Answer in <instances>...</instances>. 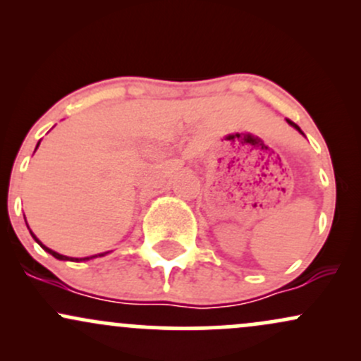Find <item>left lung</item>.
I'll use <instances>...</instances> for the list:
<instances>
[{
    "label": "left lung",
    "mask_w": 361,
    "mask_h": 361,
    "mask_svg": "<svg viewBox=\"0 0 361 361\" xmlns=\"http://www.w3.org/2000/svg\"><path fill=\"white\" fill-rule=\"evenodd\" d=\"M287 122H288V123H290V126H292L293 128H297V130H299V132H300V134H304V132H302V130H300V127H299V126H297V123H293V122H292V120H288V118H287Z\"/></svg>",
    "instance_id": "1"
}]
</instances>
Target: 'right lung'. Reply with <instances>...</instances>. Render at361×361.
<instances>
[{"label":"right lung","mask_w":361,"mask_h":361,"mask_svg":"<svg viewBox=\"0 0 361 361\" xmlns=\"http://www.w3.org/2000/svg\"><path fill=\"white\" fill-rule=\"evenodd\" d=\"M39 144H40V142H39ZM39 144H37V147H39ZM30 234H32V238H34V239H35V241H37V243H39V244H40V246H42V250H45V251H47V252H49V255H52V256H54V258H57V259H62V261H86V259H91V258H97V256H105V255H106V252H102V255H97V256H86V258H69V256L59 255V252H56V251L49 250V247H47V246H44V244H42V243H40V241H39V239H37V238H35V234H34V233H32V231H30Z\"/></svg>","instance_id":"obj_1"}]
</instances>
